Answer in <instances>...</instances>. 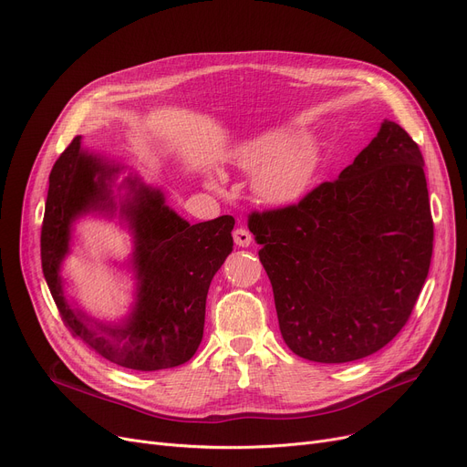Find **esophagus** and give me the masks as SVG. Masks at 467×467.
I'll list each match as a JSON object with an SVG mask.
<instances>
[{"label":"esophagus","mask_w":467,"mask_h":467,"mask_svg":"<svg viewBox=\"0 0 467 467\" xmlns=\"http://www.w3.org/2000/svg\"><path fill=\"white\" fill-rule=\"evenodd\" d=\"M233 238H234V244H236V246H240V248H248L250 244H252V240H254L252 233H250L248 229H244V227L234 229Z\"/></svg>","instance_id":"obj_1"}]
</instances>
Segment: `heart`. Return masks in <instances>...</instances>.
Segmentation results:
<instances>
[{"mask_svg":"<svg viewBox=\"0 0 467 467\" xmlns=\"http://www.w3.org/2000/svg\"><path fill=\"white\" fill-rule=\"evenodd\" d=\"M236 162L255 174V191L265 202L287 204L308 191L317 168V150L314 143L301 141L299 132L278 129L242 143Z\"/></svg>","mask_w":467,"mask_h":467,"instance_id":"obj_1","label":"heart"}]
</instances>
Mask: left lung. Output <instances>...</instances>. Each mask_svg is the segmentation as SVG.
<instances>
[{
  "mask_svg": "<svg viewBox=\"0 0 467 467\" xmlns=\"http://www.w3.org/2000/svg\"><path fill=\"white\" fill-rule=\"evenodd\" d=\"M293 354L347 363L407 324L428 278L433 219L420 147L394 120L333 182L297 204L252 212Z\"/></svg>",
  "mask_w": 467,
  "mask_h": 467,
  "instance_id": "8db88e82",
  "label": "left lung"
}]
</instances>
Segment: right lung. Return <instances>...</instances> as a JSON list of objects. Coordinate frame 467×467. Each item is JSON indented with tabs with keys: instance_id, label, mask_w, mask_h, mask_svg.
<instances>
[{
	"instance_id": "add662e5",
	"label": "right lung",
	"mask_w": 467,
	"mask_h": 467,
	"mask_svg": "<svg viewBox=\"0 0 467 467\" xmlns=\"http://www.w3.org/2000/svg\"><path fill=\"white\" fill-rule=\"evenodd\" d=\"M122 168L83 151L76 136L55 162L41 227V265L51 296L71 335L102 358L136 371H159L189 361L204 333L206 297L213 275L233 252V215L189 225L164 204L161 189L127 178L125 196L111 183ZM119 209L135 236L137 303L122 325H102L63 296L59 265L68 253L70 225L88 211Z\"/></svg>"
}]
</instances>
